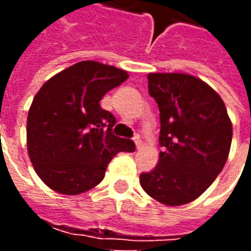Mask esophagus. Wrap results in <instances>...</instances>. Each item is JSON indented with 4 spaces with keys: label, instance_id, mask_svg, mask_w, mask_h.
<instances>
[{
    "label": "esophagus",
    "instance_id": "34e87169",
    "mask_svg": "<svg viewBox=\"0 0 251 251\" xmlns=\"http://www.w3.org/2000/svg\"><path fill=\"white\" fill-rule=\"evenodd\" d=\"M133 140H134V144H136L137 149H141L142 141H141V137H140V134H136V136L133 137Z\"/></svg>",
    "mask_w": 251,
    "mask_h": 251
}]
</instances>
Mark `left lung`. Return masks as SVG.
<instances>
[{"mask_svg": "<svg viewBox=\"0 0 251 251\" xmlns=\"http://www.w3.org/2000/svg\"><path fill=\"white\" fill-rule=\"evenodd\" d=\"M148 88L160 110L163 152L151 172L140 175V184L163 204H187L199 198L225 167L231 121L221 97L192 75L149 74Z\"/></svg>", "mask_w": 251, "mask_h": 251, "instance_id": "1", "label": "left lung"}]
</instances>
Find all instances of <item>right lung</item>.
<instances>
[{
  "instance_id": "right-lung-1",
  "label": "right lung",
  "mask_w": 251,
  "mask_h": 251,
  "mask_svg": "<svg viewBox=\"0 0 251 251\" xmlns=\"http://www.w3.org/2000/svg\"><path fill=\"white\" fill-rule=\"evenodd\" d=\"M129 77L113 66L86 60L47 80L30 104L26 147L36 174L53 191L79 195L98 185L118 152L134 142L111 133L115 117L99 106Z\"/></svg>"
}]
</instances>
